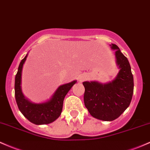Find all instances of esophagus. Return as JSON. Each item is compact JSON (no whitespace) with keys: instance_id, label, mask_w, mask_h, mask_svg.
Instances as JSON below:
<instances>
[{"instance_id":"1","label":"esophagus","mask_w":150,"mask_h":150,"mask_svg":"<svg viewBox=\"0 0 150 150\" xmlns=\"http://www.w3.org/2000/svg\"><path fill=\"white\" fill-rule=\"evenodd\" d=\"M84 79H85V78H84V77H80V82L83 81Z\"/></svg>"}]
</instances>
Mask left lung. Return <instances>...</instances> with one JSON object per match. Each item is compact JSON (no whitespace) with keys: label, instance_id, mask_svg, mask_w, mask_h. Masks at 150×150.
<instances>
[{"label":"left lung","instance_id":"left-lung-1","mask_svg":"<svg viewBox=\"0 0 150 150\" xmlns=\"http://www.w3.org/2000/svg\"><path fill=\"white\" fill-rule=\"evenodd\" d=\"M117 62L120 67L117 76L108 84L84 82V103L90 115L97 119L112 121L119 117L129 107L134 90V80L127 58L115 44Z\"/></svg>","mask_w":150,"mask_h":150}]
</instances>
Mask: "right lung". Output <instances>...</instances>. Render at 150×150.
Returning <instances> with one entry per match:
<instances>
[{"instance_id": "add662e5", "label": "right lung", "mask_w": 150, "mask_h": 150, "mask_svg": "<svg viewBox=\"0 0 150 150\" xmlns=\"http://www.w3.org/2000/svg\"><path fill=\"white\" fill-rule=\"evenodd\" d=\"M28 55L21 60L15 78V97L20 111L31 122L35 125H45L52 122L61 114L65 95L76 81L65 84L57 88L52 98L42 104H34L25 98L21 92V74L23 65Z\"/></svg>"}]
</instances>
